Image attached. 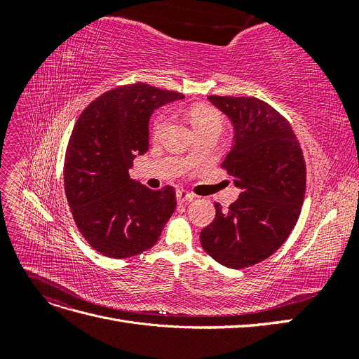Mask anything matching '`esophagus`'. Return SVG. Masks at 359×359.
I'll return each instance as SVG.
<instances>
[{
	"label": "esophagus",
	"mask_w": 359,
	"mask_h": 359,
	"mask_svg": "<svg viewBox=\"0 0 359 359\" xmlns=\"http://www.w3.org/2000/svg\"><path fill=\"white\" fill-rule=\"evenodd\" d=\"M193 199H194V194H191L190 191L182 190V189H178V190H177V201H178L180 203L187 202V201H193Z\"/></svg>",
	"instance_id": "obj_1"
}]
</instances>
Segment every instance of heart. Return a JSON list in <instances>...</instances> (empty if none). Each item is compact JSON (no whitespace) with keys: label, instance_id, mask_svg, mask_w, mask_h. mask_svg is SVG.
Returning <instances> with one entry per match:
<instances>
[{"label":"heart","instance_id":"b5f03b06","mask_svg":"<svg viewBox=\"0 0 359 359\" xmlns=\"http://www.w3.org/2000/svg\"><path fill=\"white\" fill-rule=\"evenodd\" d=\"M187 119L194 132H198V130H202V128H208V127L222 128L220 114L210 106H203V104L191 106L187 112ZM169 121H170V116L168 112L158 114L154 118L153 124H151V135H153V137L158 139L163 133H165V130L169 126Z\"/></svg>","mask_w":359,"mask_h":359}]
</instances>
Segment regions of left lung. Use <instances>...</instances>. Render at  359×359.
<instances>
[{
	"label": "left lung",
	"instance_id": "left-lung-1",
	"mask_svg": "<svg viewBox=\"0 0 359 359\" xmlns=\"http://www.w3.org/2000/svg\"><path fill=\"white\" fill-rule=\"evenodd\" d=\"M233 124V147L222 168L240 198L201 232L203 250L217 262L241 269L262 262L295 227L306 194V161L287 119L256 97L208 95Z\"/></svg>",
	"mask_w": 359,
	"mask_h": 359
}]
</instances>
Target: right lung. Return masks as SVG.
<instances>
[{"label":"right lung","mask_w":359,"mask_h":359,"mask_svg":"<svg viewBox=\"0 0 359 359\" xmlns=\"http://www.w3.org/2000/svg\"><path fill=\"white\" fill-rule=\"evenodd\" d=\"M184 99L137 82L116 86L85 107L72 132L64 189L73 220L103 256L124 259L153 247L175 211L173 187L151 190L130 178L148 151V121L157 107Z\"/></svg>","instance_id":"right-lung-1"}]
</instances>
